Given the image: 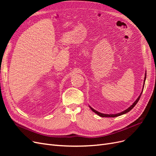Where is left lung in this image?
I'll list each match as a JSON object with an SVG mask.
<instances>
[{"label":"left lung","instance_id":"obj_1","mask_svg":"<svg viewBox=\"0 0 156 156\" xmlns=\"http://www.w3.org/2000/svg\"><path fill=\"white\" fill-rule=\"evenodd\" d=\"M146 73H145V77H144V84H143V90H142V92H141V93H140V94L139 95V96L138 97V98L136 99V100H135V101L133 103V104H132L129 108H127V109H126L125 111H122V112H119V113H117V114H112V115H108V114H103V113H101V112H98V111H96L95 109H94L93 108H92L90 106H89L90 107V108H91V110L93 111V112H94L95 113H96V114L98 115H99L100 116H101V117H116V116H121V115H124V114H126V113H127V112H129L132 108H133L135 106V105L136 104V103H137V102L139 101V99H140V96H141V94H142V93H143V89H144V83H145V81H146Z\"/></svg>","mask_w":156,"mask_h":156}]
</instances>
